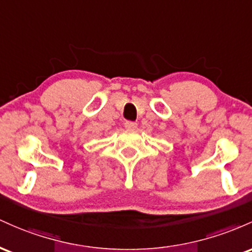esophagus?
Instances as JSON below:
<instances>
[{
    "instance_id": "34e87169",
    "label": "esophagus",
    "mask_w": 252,
    "mask_h": 252,
    "mask_svg": "<svg viewBox=\"0 0 252 252\" xmlns=\"http://www.w3.org/2000/svg\"><path fill=\"white\" fill-rule=\"evenodd\" d=\"M138 124L134 123V121H125V127L128 129H134L137 128Z\"/></svg>"
}]
</instances>
